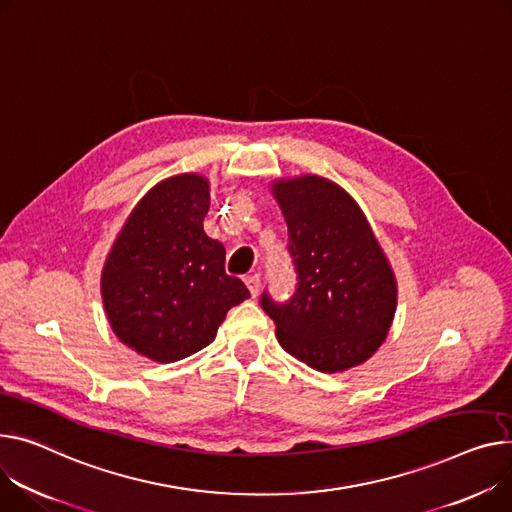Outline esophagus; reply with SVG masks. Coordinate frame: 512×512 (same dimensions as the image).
<instances>
[{"label":"esophagus","mask_w":512,"mask_h":512,"mask_svg":"<svg viewBox=\"0 0 512 512\" xmlns=\"http://www.w3.org/2000/svg\"><path fill=\"white\" fill-rule=\"evenodd\" d=\"M245 284H247V288H249L251 296L255 298V296L259 294V284H261L259 274H251V276H247V278H245Z\"/></svg>","instance_id":"esophagus-1"}]
</instances>
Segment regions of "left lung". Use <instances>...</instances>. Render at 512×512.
I'll use <instances>...</instances> for the list:
<instances>
[{"mask_svg":"<svg viewBox=\"0 0 512 512\" xmlns=\"http://www.w3.org/2000/svg\"><path fill=\"white\" fill-rule=\"evenodd\" d=\"M288 224L296 292L261 296L280 346L319 372L366 362L385 342L397 309L393 269L358 203L342 187L304 175L271 185Z\"/></svg>","mask_w":512,"mask_h":512,"instance_id":"8db88e82","label":"left lung"}]
</instances>
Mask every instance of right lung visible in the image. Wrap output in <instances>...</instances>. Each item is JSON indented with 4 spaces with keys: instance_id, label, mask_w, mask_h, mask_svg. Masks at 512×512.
<instances>
[{
    "instance_id": "1",
    "label": "right lung",
    "mask_w": 512,
    "mask_h": 512,
    "mask_svg": "<svg viewBox=\"0 0 512 512\" xmlns=\"http://www.w3.org/2000/svg\"><path fill=\"white\" fill-rule=\"evenodd\" d=\"M208 210L206 177L164 179L133 208L102 267L100 294L115 335L154 362L212 344L226 313L251 296L224 271V245L203 230Z\"/></svg>"
}]
</instances>
